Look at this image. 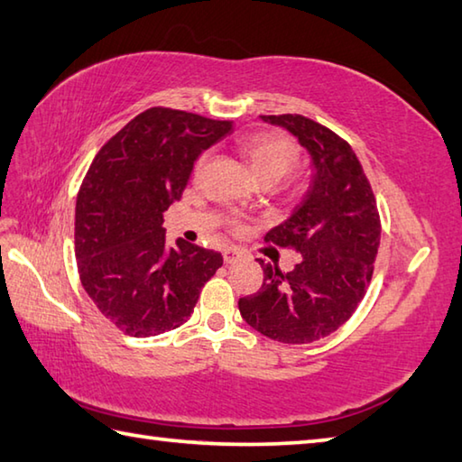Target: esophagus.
<instances>
[{"label":"esophagus","instance_id":"obj_1","mask_svg":"<svg viewBox=\"0 0 462 462\" xmlns=\"http://www.w3.org/2000/svg\"><path fill=\"white\" fill-rule=\"evenodd\" d=\"M242 258V252L236 248L224 250V263H236Z\"/></svg>","mask_w":462,"mask_h":462}]
</instances>
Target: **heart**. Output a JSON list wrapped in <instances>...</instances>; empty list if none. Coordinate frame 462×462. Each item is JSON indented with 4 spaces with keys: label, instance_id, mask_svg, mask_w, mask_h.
<instances>
[{
    "label": "heart",
    "instance_id": "obj_1",
    "mask_svg": "<svg viewBox=\"0 0 462 462\" xmlns=\"http://www.w3.org/2000/svg\"><path fill=\"white\" fill-rule=\"evenodd\" d=\"M238 151L246 161L248 169L256 182H278L286 176L298 162V146L290 136L280 133H254L244 136L238 143ZM204 159L199 161L196 169H200Z\"/></svg>",
    "mask_w": 462,
    "mask_h": 462
}]
</instances>
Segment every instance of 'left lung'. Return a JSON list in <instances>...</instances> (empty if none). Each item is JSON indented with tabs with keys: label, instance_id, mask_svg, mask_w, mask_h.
I'll return each mask as SVG.
<instances>
[{
	"label": "left lung",
	"instance_id": "8db88e82",
	"mask_svg": "<svg viewBox=\"0 0 462 462\" xmlns=\"http://www.w3.org/2000/svg\"><path fill=\"white\" fill-rule=\"evenodd\" d=\"M308 151L311 179L296 208L266 234V242L296 248L291 272L263 268L262 288L240 298L244 321L282 343L329 336L357 310L373 276L381 224L367 176L351 146L301 115H262Z\"/></svg>",
	"mask_w": 462,
	"mask_h": 462
}]
</instances>
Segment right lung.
I'll list each match as a JSON object with an SVG mask.
<instances>
[{
  "label": "right lung",
  "mask_w": 462,
  "mask_h": 462,
  "mask_svg": "<svg viewBox=\"0 0 462 462\" xmlns=\"http://www.w3.org/2000/svg\"><path fill=\"white\" fill-rule=\"evenodd\" d=\"M232 133L230 121L152 106L125 125L87 171L75 206V256L85 291L133 337L190 318L222 254L176 240L162 212L179 202L194 162Z\"/></svg>",
  "instance_id": "right-lung-1"
}]
</instances>
